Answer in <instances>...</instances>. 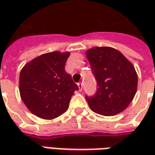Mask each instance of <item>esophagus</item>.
<instances>
[{
	"mask_svg": "<svg viewBox=\"0 0 155 155\" xmlns=\"http://www.w3.org/2000/svg\"><path fill=\"white\" fill-rule=\"evenodd\" d=\"M78 87H79V91H82V90H83V83H79Z\"/></svg>",
	"mask_w": 155,
	"mask_h": 155,
	"instance_id": "esophagus-1",
	"label": "esophagus"
}]
</instances>
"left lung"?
<instances>
[{"label":"left lung","instance_id":"1","mask_svg":"<svg viewBox=\"0 0 155 155\" xmlns=\"http://www.w3.org/2000/svg\"><path fill=\"white\" fill-rule=\"evenodd\" d=\"M92 73L97 81L93 96H85L95 113L112 116L124 110L136 94L138 76L132 63L116 49L93 47L86 51Z\"/></svg>","mask_w":155,"mask_h":155}]
</instances>
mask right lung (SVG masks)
<instances>
[{
    "label": "right lung",
    "instance_id": "add662e5",
    "mask_svg": "<svg viewBox=\"0 0 155 155\" xmlns=\"http://www.w3.org/2000/svg\"><path fill=\"white\" fill-rule=\"evenodd\" d=\"M70 52L54 51L33 59L22 68L19 90L32 114L52 120L64 114L71 96L79 90L64 65Z\"/></svg>",
    "mask_w": 155,
    "mask_h": 155
}]
</instances>
